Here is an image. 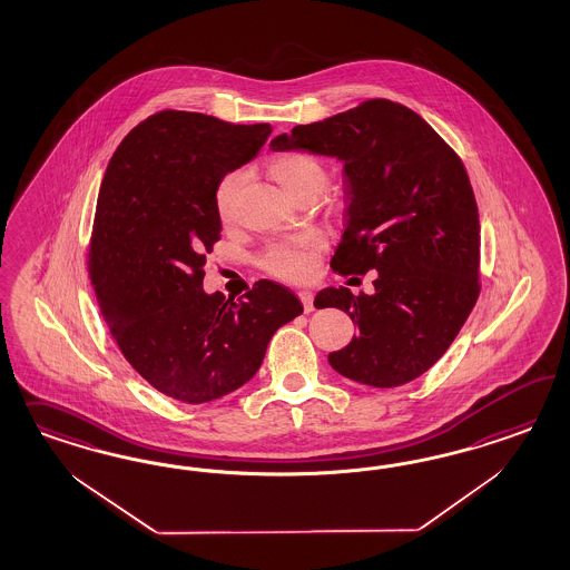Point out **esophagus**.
I'll return each mask as SVG.
<instances>
[{"label": "esophagus", "instance_id": "34e87169", "mask_svg": "<svg viewBox=\"0 0 570 570\" xmlns=\"http://www.w3.org/2000/svg\"><path fill=\"white\" fill-rule=\"evenodd\" d=\"M298 298H301V303H303L305 313H311V311L315 309V307H313V293H311V291H298Z\"/></svg>", "mask_w": 570, "mask_h": 570}]
</instances>
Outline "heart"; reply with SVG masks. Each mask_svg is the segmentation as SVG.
I'll list each match as a JSON object with an SVG mask.
<instances>
[{
	"instance_id": "heart-1",
	"label": "heart",
	"mask_w": 570,
	"mask_h": 570,
	"mask_svg": "<svg viewBox=\"0 0 570 570\" xmlns=\"http://www.w3.org/2000/svg\"><path fill=\"white\" fill-rule=\"evenodd\" d=\"M267 169L293 198H301L305 194L317 196L328 179L326 167L315 156L305 155V153L274 156ZM240 186V173H227L219 179L215 188V208L222 219L232 217ZM322 250H324V240L315 234L279 238L265 246L261 255V267L269 276L286 279V282H307L315 274L317 257Z\"/></svg>"
}]
</instances>
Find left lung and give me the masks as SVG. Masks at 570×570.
<instances>
[{
    "instance_id": "left-lung-1",
    "label": "left lung",
    "mask_w": 570,
    "mask_h": 570,
    "mask_svg": "<svg viewBox=\"0 0 570 570\" xmlns=\"http://www.w3.org/2000/svg\"><path fill=\"white\" fill-rule=\"evenodd\" d=\"M274 150H311L345 163L341 276L376 269V293L345 286L315 307L348 313L357 336L330 353L345 379L393 389L439 362L481 294V224L462 158L403 104L372 98L326 121L296 125Z\"/></svg>"
}]
</instances>
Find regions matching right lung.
I'll list each match as a JSON object with an SVG mask.
<instances>
[{
  "instance_id": "obj_1",
  "label": "right lung",
  "mask_w": 570,
  "mask_h": 570,
  "mask_svg": "<svg viewBox=\"0 0 570 570\" xmlns=\"http://www.w3.org/2000/svg\"><path fill=\"white\" fill-rule=\"evenodd\" d=\"M269 134V122L158 110L125 136L104 173L89 279L122 357L175 401L198 405L240 389L274 332L303 313L293 291L269 279L238 301L203 291L222 238L215 188Z\"/></svg>"
}]
</instances>
